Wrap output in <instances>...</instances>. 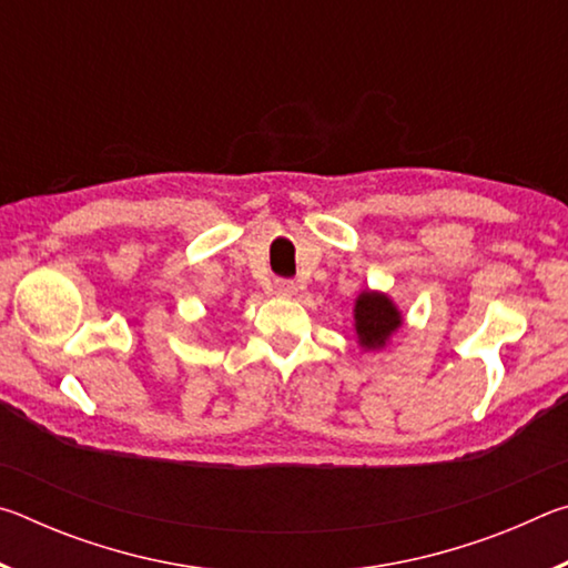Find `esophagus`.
I'll list each match as a JSON object with an SVG mask.
<instances>
[{"mask_svg": "<svg viewBox=\"0 0 568 568\" xmlns=\"http://www.w3.org/2000/svg\"><path fill=\"white\" fill-rule=\"evenodd\" d=\"M273 291H275L277 295H283V297H291V295H295L297 285H295L293 281H285V277H277V281L273 283Z\"/></svg>", "mask_w": 568, "mask_h": 568, "instance_id": "obj_1", "label": "esophagus"}]
</instances>
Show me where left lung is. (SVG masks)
<instances>
[{
    "label": "left lung",
    "instance_id": "obj_1",
    "mask_svg": "<svg viewBox=\"0 0 568 568\" xmlns=\"http://www.w3.org/2000/svg\"><path fill=\"white\" fill-rule=\"evenodd\" d=\"M400 325V313L386 295L363 293L355 303V331L365 348H381Z\"/></svg>",
    "mask_w": 568,
    "mask_h": 568
}]
</instances>
